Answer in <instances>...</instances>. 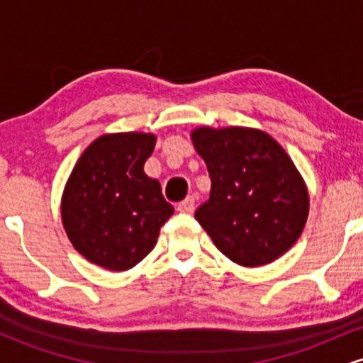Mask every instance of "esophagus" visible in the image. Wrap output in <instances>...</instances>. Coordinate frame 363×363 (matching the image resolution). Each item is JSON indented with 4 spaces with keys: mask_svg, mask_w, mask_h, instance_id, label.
Returning <instances> with one entry per match:
<instances>
[{
    "mask_svg": "<svg viewBox=\"0 0 363 363\" xmlns=\"http://www.w3.org/2000/svg\"><path fill=\"white\" fill-rule=\"evenodd\" d=\"M194 208H196V203H194L193 196H187L184 201H181L177 205V210L181 211V213H193Z\"/></svg>",
    "mask_w": 363,
    "mask_h": 363,
    "instance_id": "esophagus-1",
    "label": "esophagus"
}]
</instances>
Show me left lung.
I'll return each mask as SVG.
<instances>
[{
	"instance_id": "8db88e82",
	"label": "left lung",
	"mask_w": 363,
	"mask_h": 363,
	"mask_svg": "<svg viewBox=\"0 0 363 363\" xmlns=\"http://www.w3.org/2000/svg\"><path fill=\"white\" fill-rule=\"evenodd\" d=\"M191 140L211 179L194 218L218 251L245 268L283 256L309 216V191L289 153L256 128L199 126Z\"/></svg>"
}]
</instances>
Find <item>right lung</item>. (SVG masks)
<instances>
[{
    "mask_svg": "<svg viewBox=\"0 0 363 363\" xmlns=\"http://www.w3.org/2000/svg\"><path fill=\"white\" fill-rule=\"evenodd\" d=\"M155 143L152 133L99 136L66 181L62 227L73 247L101 268L126 272L138 264L174 213L160 182L143 170Z\"/></svg>",
    "mask_w": 363,
    "mask_h": 363,
    "instance_id": "right-lung-1",
    "label": "right lung"
}]
</instances>
